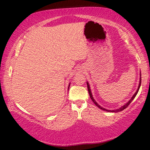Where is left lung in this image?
<instances>
[{
    "instance_id": "left-lung-1",
    "label": "left lung",
    "mask_w": 150,
    "mask_h": 150,
    "mask_svg": "<svg viewBox=\"0 0 150 150\" xmlns=\"http://www.w3.org/2000/svg\"><path fill=\"white\" fill-rule=\"evenodd\" d=\"M140 76H141V75H140ZM141 81H142V79H141V77H140V81H139V86H138V89H137V91H136V92L135 93V94H134V95H133V96L132 97V98L131 99L128 101V103H127L125 105H124L123 106H122L121 108H120L119 109H116V110H107V109H105V108H103L102 106H100V105H98V104H97V103L96 102V101L95 100V99H94L93 98V96H92V94H91V89H90V87H89V85H88V83H87V88H88V94H89V96H90V98H91V100H93V102L95 104V105L98 106V108H100V109H102V110H105V111H107V112H120V111H122V110H124V109L125 108H126L127 107H128V105H130V104L131 103V102L133 100H134V98L136 97V95L137 94H138V91H139V87H140V85H141Z\"/></svg>"
}]
</instances>
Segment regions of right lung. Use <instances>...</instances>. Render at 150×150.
<instances>
[{
  "label": "right lung",
  "instance_id": "1",
  "mask_svg": "<svg viewBox=\"0 0 150 150\" xmlns=\"http://www.w3.org/2000/svg\"><path fill=\"white\" fill-rule=\"evenodd\" d=\"M69 86H70V84L69 85V87H68V88H69Z\"/></svg>",
  "mask_w": 150,
  "mask_h": 150
}]
</instances>
